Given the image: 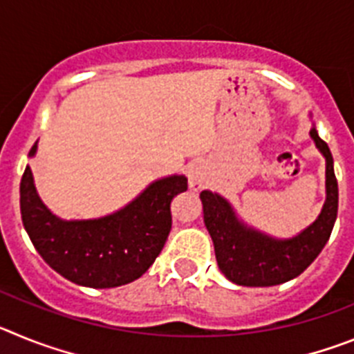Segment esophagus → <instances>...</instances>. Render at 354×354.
Instances as JSON below:
<instances>
[{"instance_id": "esophagus-1", "label": "esophagus", "mask_w": 354, "mask_h": 354, "mask_svg": "<svg viewBox=\"0 0 354 354\" xmlns=\"http://www.w3.org/2000/svg\"><path fill=\"white\" fill-rule=\"evenodd\" d=\"M189 184H192L193 189H200V187L204 186V175H202L198 168L189 170Z\"/></svg>"}]
</instances>
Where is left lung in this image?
I'll list each match as a JSON object with an SVG mask.
<instances>
[{"instance_id":"8db88e82","label":"left lung","mask_w":354,"mask_h":354,"mask_svg":"<svg viewBox=\"0 0 354 354\" xmlns=\"http://www.w3.org/2000/svg\"><path fill=\"white\" fill-rule=\"evenodd\" d=\"M317 149L326 158V204L317 220L292 239L277 241L239 223L227 200L202 192L204 221L214 243L221 273L237 286L270 287L289 282L315 261L333 230L339 209V186L326 142L312 129Z\"/></svg>"}]
</instances>
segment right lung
I'll list each match as a JSON object with an SVG mask.
<instances>
[{
	"instance_id": "obj_1",
	"label": "right lung",
	"mask_w": 354,
	"mask_h": 354,
	"mask_svg": "<svg viewBox=\"0 0 354 354\" xmlns=\"http://www.w3.org/2000/svg\"><path fill=\"white\" fill-rule=\"evenodd\" d=\"M37 143L30 156L35 154ZM187 189L183 175L149 186L127 207L101 220L62 221L46 209L30 167L21 179V216L31 243L56 273L92 289L126 286L142 277L171 230V200Z\"/></svg>"
}]
</instances>
